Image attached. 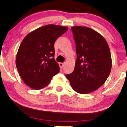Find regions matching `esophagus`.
<instances>
[{"instance_id": "1", "label": "esophagus", "mask_w": 127, "mask_h": 127, "mask_svg": "<svg viewBox=\"0 0 127 127\" xmlns=\"http://www.w3.org/2000/svg\"><path fill=\"white\" fill-rule=\"evenodd\" d=\"M65 63H62V62H60V63H59V66H60V67L61 68H63L64 67V66H65Z\"/></svg>"}]
</instances>
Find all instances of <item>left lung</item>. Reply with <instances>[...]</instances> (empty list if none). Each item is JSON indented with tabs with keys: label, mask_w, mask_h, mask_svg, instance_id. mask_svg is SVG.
Returning <instances> with one entry per match:
<instances>
[{
	"label": "left lung",
	"mask_w": 127,
	"mask_h": 127,
	"mask_svg": "<svg viewBox=\"0 0 127 127\" xmlns=\"http://www.w3.org/2000/svg\"><path fill=\"white\" fill-rule=\"evenodd\" d=\"M71 31L77 59L74 71L66 77L76 92H92L104 84L110 73L109 45L102 35L88 27H72Z\"/></svg>",
	"instance_id": "obj_1"
}]
</instances>
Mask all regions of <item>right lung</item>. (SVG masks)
<instances>
[{
    "instance_id": "right-lung-1",
    "label": "right lung",
    "mask_w": 127,
    "mask_h": 127,
    "mask_svg": "<svg viewBox=\"0 0 127 127\" xmlns=\"http://www.w3.org/2000/svg\"><path fill=\"white\" fill-rule=\"evenodd\" d=\"M68 28L48 25L29 33L20 44L16 64L21 78L32 89L47 87L60 71L55 60V42Z\"/></svg>"
}]
</instances>
